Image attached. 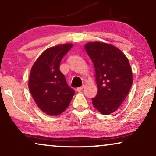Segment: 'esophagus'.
Here are the masks:
<instances>
[{"label": "esophagus", "mask_w": 156, "mask_h": 156, "mask_svg": "<svg viewBox=\"0 0 156 156\" xmlns=\"http://www.w3.org/2000/svg\"><path fill=\"white\" fill-rule=\"evenodd\" d=\"M84 86H82V87H78V88H76V91H82L83 89H84Z\"/></svg>", "instance_id": "1"}]
</instances>
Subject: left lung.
Segmentation results:
<instances>
[{
    "label": "left lung",
    "instance_id": "8db88e82",
    "mask_svg": "<svg viewBox=\"0 0 156 156\" xmlns=\"http://www.w3.org/2000/svg\"><path fill=\"white\" fill-rule=\"evenodd\" d=\"M85 50L93 62L98 92L93 98L96 109L104 115L118 110L133 84L127 57L116 47L102 42H87Z\"/></svg>",
    "mask_w": 156,
    "mask_h": 156
}]
</instances>
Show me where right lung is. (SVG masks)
<instances>
[{"instance_id": "add662e5", "label": "right lung", "mask_w": 156, "mask_h": 156, "mask_svg": "<svg viewBox=\"0 0 156 156\" xmlns=\"http://www.w3.org/2000/svg\"><path fill=\"white\" fill-rule=\"evenodd\" d=\"M72 46L65 43L48 48L31 68L30 91L40 109L49 116H58L65 112L74 94L59 70L62 59Z\"/></svg>"}]
</instances>
